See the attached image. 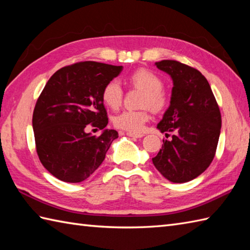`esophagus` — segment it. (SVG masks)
Returning a JSON list of instances; mask_svg holds the SVG:
<instances>
[{
  "label": "esophagus",
  "mask_w": 250,
  "mask_h": 250,
  "mask_svg": "<svg viewBox=\"0 0 250 250\" xmlns=\"http://www.w3.org/2000/svg\"><path fill=\"white\" fill-rule=\"evenodd\" d=\"M126 135L131 136V137H136V139H141V137L144 136V134H143V133H132V132H128Z\"/></svg>",
  "instance_id": "1"
}]
</instances>
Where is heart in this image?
Listing matches in <instances>:
<instances>
[{
	"label": "heart",
	"mask_w": 250,
	"mask_h": 250,
	"mask_svg": "<svg viewBox=\"0 0 250 250\" xmlns=\"http://www.w3.org/2000/svg\"><path fill=\"white\" fill-rule=\"evenodd\" d=\"M132 86L145 91L143 98V107H149L153 111H161L167 106V99L163 91V82L156 73L146 68H141L129 76ZM124 89L119 81L111 79L105 84L102 91V99L108 107L117 109L122 103ZM149 120L147 110L126 109L114 117L113 122L116 128L132 133L141 132L146 122Z\"/></svg>",
	"instance_id": "b5f03b06"
}]
</instances>
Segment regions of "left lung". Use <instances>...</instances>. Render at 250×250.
I'll list each match as a JSON object with an SVG mask.
<instances>
[{
	"mask_svg": "<svg viewBox=\"0 0 250 250\" xmlns=\"http://www.w3.org/2000/svg\"><path fill=\"white\" fill-rule=\"evenodd\" d=\"M156 65L173 79L171 104L157 128L163 140L152 163L172 183H187L209 167L218 145L221 115L207 79L196 68L175 60Z\"/></svg>",
	"mask_w": 250,
	"mask_h": 250,
	"instance_id": "obj_1",
	"label": "left lung"
}]
</instances>
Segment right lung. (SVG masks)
<instances>
[{"mask_svg": "<svg viewBox=\"0 0 250 250\" xmlns=\"http://www.w3.org/2000/svg\"><path fill=\"white\" fill-rule=\"evenodd\" d=\"M122 66L84 61L58 70L47 82L33 111L36 152L50 174L65 183L87 179L105 159L115 130L108 124L102 91ZM91 125L100 137L86 133Z\"/></svg>", "mask_w": 250, "mask_h": 250, "instance_id": "add662e5", "label": "right lung"}]
</instances>
